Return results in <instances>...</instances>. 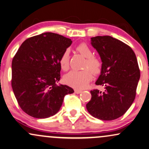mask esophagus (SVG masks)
<instances>
[{
  "label": "esophagus",
  "instance_id": "obj_1",
  "mask_svg": "<svg viewBox=\"0 0 149 149\" xmlns=\"http://www.w3.org/2000/svg\"><path fill=\"white\" fill-rule=\"evenodd\" d=\"M74 92L76 94H80L82 92V90H80V89H75Z\"/></svg>",
  "mask_w": 149,
  "mask_h": 149
}]
</instances>
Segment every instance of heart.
<instances>
[{
  "label": "heart",
  "instance_id": "heart-1",
  "mask_svg": "<svg viewBox=\"0 0 149 149\" xmlns=\"http://www.w3.org/2000/svg\"><path fill=\"white\" fill-rule=\"evenodd\" d=\"M76 51L81 54L86 60L83 68L85 69L81 71H69L64 76V81L68 85L76 89H83L91 80L92 79L93 74H98L101 70L102 64L99 59L94 56V53L88 45L82 43L76 47ZM59 64L61 69L67 71L69 67V51L65 50L59 59Z\"/></svg>",
  "mask_w": 149,
  "mask_h": 149
}]
</instances>
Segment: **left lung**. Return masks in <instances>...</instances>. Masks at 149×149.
<instances>
[{"instance_id":"1","label":"left lung","mask_w":149,"mask_h":149,"mask_svg":"<svg viewBox=\"0 0 149 149\" xmlns=\"http://www.w3.org/2000/svg\"><path fill=\"white\" fill-rule=\"evenodd\" d=\"M91 44L102 62L96 85L105 89L91 91L92 98L86 107L95 118L116 119L126 113L135 100L140 78L137 57L130 46L110 36L92 37Z\"/></svg>"}]
</instances>
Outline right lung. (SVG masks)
Wrapping results in <instances>:
<instances>
[{
	"mask_svg": "<svg viewBox=\"0 0 149 149\" xmlns=\"http://www.w3.org/2000/svg\"><path fill=\"white\" fill-rule=\"evenodd\" d=\"M72 44L71 39L44 33L27 39L12 62V87L19 106L37 119L53 116L60 110L65 95L74 92L60 80L59 59Z\"/></svg>",
	"mask_w": 149,
	"mask_h": 149,
	"instance_id": "1",
	"label": "right lung"
}]
</instances>
